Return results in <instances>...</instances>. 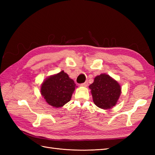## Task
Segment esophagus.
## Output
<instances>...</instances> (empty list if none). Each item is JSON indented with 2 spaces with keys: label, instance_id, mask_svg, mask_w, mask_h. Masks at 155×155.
<instances>
[{
  "label": "esophagus",
  "instance_id": "34e87169",
  "mask_svg": "<svg viewBox=\"0 0 155 155\" xmlns=\"http://www.w3.org/2000/svg\"><path fill=\"white\" fill-rule=\"evenodd\" d=\"M81 87H87L88 86V82L87 81V82H85V83H83V84H81Z\"/></svg>",
  "mask_w": 155,
  "mask_h": 155
}]
</instances>
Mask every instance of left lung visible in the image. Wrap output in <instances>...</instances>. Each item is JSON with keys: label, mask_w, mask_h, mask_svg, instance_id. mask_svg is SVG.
<instances>
[{"label": "left lung", "mask_w": 155, "mask_h": 155, "mask_svg": "<svg viewBox=\"0 0 155 155\" xmlns=\"http://www.w3.org/2000/svg\"><path fill=\"white\" fill-rule=\"evenodd\" d=\"M88 87L95 105L104 110L110 109L115 106L121 94L119 83L104 73L97 76Z\"/></svg>", "instance_id": "1"}]
</instances>
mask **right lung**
<instances>
[{"label":"right lung","mask_w":155,"mask_h":155,"mask_svg":"<svg viewBox=\"0 0 155 155\" xmlns=\"http://www.w3.org/2000/svg\"><path fill=\"white\" fill-rule=\"evenodd\" d=\"M76 87H77L74 81L62 71L57 74L49 76L42 82L41 93L49 105L59 108L71 101Z\"/></svg>","instance_id":"right-lung-1"}]
</instances>
